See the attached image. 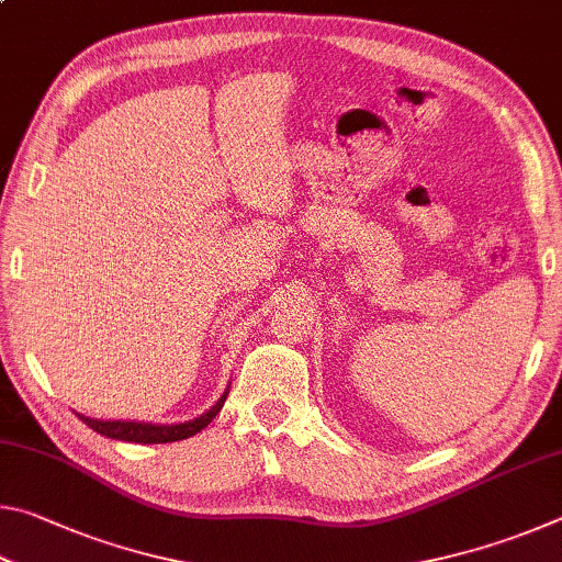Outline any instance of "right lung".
Instances as JSON below:
<instances>
[{
	"label": "right lung",
	"mask_w": 562,
	"mask_h": 562,
	"mask_svg": "<svg viewBox=\"0 0 562 562\" xmlns=\"http://www.w3.org/2000/svg\"><path fill=\"white\" fill-rule=\"evenodd\" d=\"M225 398H227V392L217 398V404L213 408H207L205 414L193 418V422L170 424V426L138 424V422H99V418H89V416H79V418L89 426V429L106 436V439H119V441H131V443H170V441H183L188 436H195L198 431H203L205 426L221 414Z\"/></svg>",
	"instance_id": "add662e5"
}]
</instances>
